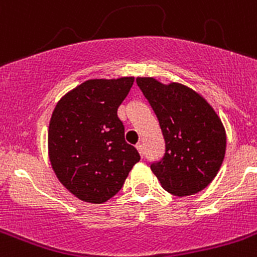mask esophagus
<instances>
[{"label": "esophagus", "instance_id": "obj_1", "mask_svg": "<svg viewBox=\"0 0 257 257\" xmlns=\"http://www.w3.org/2000/svg\"><path fill=\"white\" fill-rule=\"evenodd\" d=\"M136 149H138V152L140 153V156H144V147H143V144H138L136 145Z\"/></svg>", "mask_w": 257, "mask_h": 257}]
</instances>
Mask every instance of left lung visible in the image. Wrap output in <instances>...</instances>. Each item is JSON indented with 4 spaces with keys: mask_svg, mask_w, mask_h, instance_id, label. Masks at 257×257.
<instances>
[{
    "mask_svg": "<svg viewBox=\"0 0 257 257\" xmlns=\"http://www.w3.org/2000/svg\"><path fill=\"white\" fill-rule=\"evenodd\" d=\"M138 86L156 113L166 151L151 169L165 190L192 196L215 179L224 161L226 134L221 119L205 97L178 82L162 83L138 77Z\"/></svg>",
    "mask_w": 257,
    "mask_h": 257,
    "instance_id": "1",
    "label": "left lung"
}]
</instances>
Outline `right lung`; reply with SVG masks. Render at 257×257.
Masks as SVG:
<instances>
[{
    "instance_id": "right-lung-1",
    "label": "right lung",
    "mask_w": 257,
    "mask_h": 257,
    "mask_svg": "<svg viewBox=\"0 0 257 257\" xmlns=\"http://www.w3.org/2000/svg\"><path fill=\"white\" fill-rule=\"evenodd\" d=\"M134 77L88 79L56 104L49 124V158L56 178L74 197L104 203L119 192L140 156L124 140L117 109Z\"/></svg>"
}]
</instances>
